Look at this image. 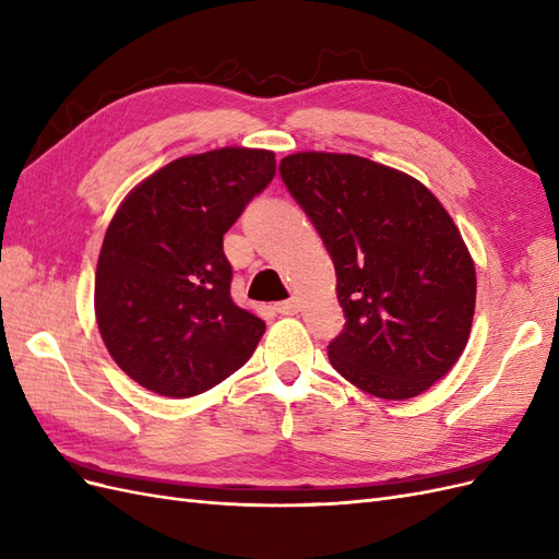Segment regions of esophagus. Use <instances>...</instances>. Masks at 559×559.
Masks as SVG:
<instances>
[{
    "label": "esophagus",
    "instance_id": "34e87169",
    "mask_svg": "<svg viewBox=\"0 0 559 559\" xmlns=\"http://www.w3.org/2000/svg\"><path fill=\"white\" fill-rule=\"evenodd\" d=\"M275 310H277L280 314H298V310H300V302H298L296 298H292V300H282V302H277Z\"/></svg>",
    "mask_w": 559,
    "mask_h": 559
}]
</instances>
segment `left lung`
<instances>
[{
	"instance_id": "8db88e82",
	"label": "left lung",
	"mask_w": 559,
	"mask_h": 559,
	"mask_svg": "<svg viewBox=\"0 0 559 559\" xmlns=\"http://www.w3.org/2000/svg\"><path fill=\"white\" fill-rule=\"evenodd\" d=\"M280 175L335 265L347 321L331 366L378 399L427 392L460 361L476 312V265L441 200L354 154L298 151Z\"/></svg>"
}]
</instances>
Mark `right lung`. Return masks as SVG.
Returning a JSON list of instances; mask_svg holds the SVG:
<instances>
[{"label": "right lung", "mask_w": 559, "mask_h": 559, "mask_svg": "<svg viewBox=\"0 0 559 559\" xmlns=\"http://www.w3.org/2000/svg\"><path fill=\"white\" fill-rule=\"evenodd\" d=\"M275 177L267 148L181 156L118 205L95 270V319L111 359L144 389L189 399L242 368L265 321L230 298L224 233Z\"/></svg>", "instance_id": "add662e5"}]
</instances>
